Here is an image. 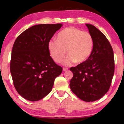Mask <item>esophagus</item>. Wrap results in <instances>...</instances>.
Wrapping results in <instances>:
<instances>
[{"instance_id":"1","label":"esophagus","mask_w":124,"mask_h":124,"mask_svg":"<svg viewBox=\"0 0 124 124\" xmlns=\"http://www.w3.org/2000/svg\"><path fill=\"white\" fill-rule=\"evenodd\" d=\"M68 70V68H62V70L64 71V72H65V71H67Z\"/></svg>"}]
</instances>
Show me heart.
Segmentation results:
<instances>
[{"label": "heart", "instance_id": "b5f03b06", "mask_svg": "<svg viewBox=\"0 0 124 124\" xmlns=\"http://www.w3.org/2000/svg\"><path fill=\"white\" fill-rule=\"evenodd\" d=\"M94 46V39L89 31H82L74 27L62 30L57 39H50L47 43L49 54L55 62H62L67 53L68 56L64 65H70L74 62L82 63L87 60Z\"/></svg>", "mask_w": 124, "mask_h": 124}]
</instances>
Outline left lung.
<instances>
[{"mask_svg": "<svg viewBox=\"0 0 124 124\" xmlns=\"http://www.w3.org/2000/svg\"><path fill=\"white\" fill-rule=\"evenodd\" d=\"M86 25L94 39V46L87 60L70 68L73 77L69 86L77 97L90 102L107 93L114 74L115 61L112 48L106 36L94 25Z\"/></svg>", "mask_w": 124, "mask_h": 124, "instance_id": "8db88e82", "label": "left lung"}]
</instances>
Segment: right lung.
Listing matches in <instances>:
<instances>
[{"label":"right lung","instance_id":"obj_1","mask_svg":"<svg viewBox=\"0 0 124 124\" xmlns=\"http://www.w3.org/2000/svg\"><path fill=\"white\" fill-rule=\"evenodd\" d=\"M62 26V23L34 25L15 40L10 70L15 89L25 99L35 101L43 99L62 73V68L50 56L47 43Z\"/></svg>","mask_w":124,"mask_h":124}]
</instances>
